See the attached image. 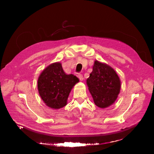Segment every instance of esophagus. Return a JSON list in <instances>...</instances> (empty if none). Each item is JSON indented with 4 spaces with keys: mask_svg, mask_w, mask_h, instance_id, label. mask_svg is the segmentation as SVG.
<instances>
[{
    "mask_svg": "<svg viewBox=\"0 0 154 154\" xmlns=\"http://www.w3.org/2000/svg\"><path fill=\"white\" fill-rule=\"evenodd\" d=\"M78 77H79V79H80V81H83V75L82 73L78 74Z\"/></svg>",
    "mask_w": 154,
    "mask_h": 154,
    "instance_id": "obj_1",
    "label": "esophagus"
}]
</instances>
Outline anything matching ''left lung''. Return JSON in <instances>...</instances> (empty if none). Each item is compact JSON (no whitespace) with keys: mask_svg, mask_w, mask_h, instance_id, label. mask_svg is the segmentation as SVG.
Wrapping results in <instances>:
<instances>
[{"mask_svg":"<svg viewBox=\"0 0 154 154\" xmlns=\"http://www.w3.org/2000/svg\"><path fill=\"white\" fill-rule=\"evenodd\" d=\"M87 84L94 102L100 108L112 105L120 91L121 83L118 74L111 67L97 60L94 62Z\"/></svg>","mask_w":154,"mask_h":154,"instance_id":"left-lung-1","label":"left lung"}]
</instances>
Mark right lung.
Segmentation results:
<instances>
[{
  "mask_svg": "<svg viewBox=\"0 0 154 154\" xmlns=\"http://www.w3.org/2000/svg\"><path fill=\"white\" fill-rule=\"evenodd\" d=\"M79 82L74 75H66L59 62L43 70L38 79V93L47 105L58 109L66 105L67 98L72 87Z\"/></svg>",
  "mask_w": 154,
  "mask_h": 154,
  "instance_id": "1",
  "label": "right lung"
}]
</instances>
